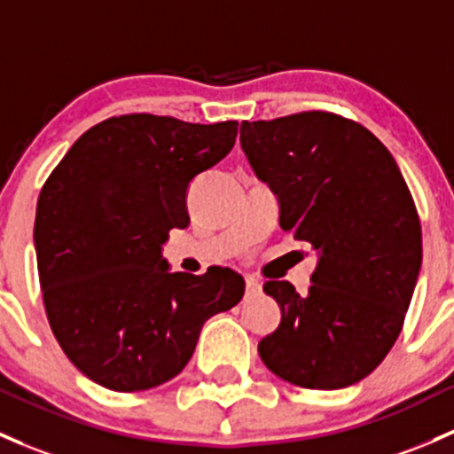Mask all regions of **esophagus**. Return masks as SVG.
I'll list each match as a JSON object with an SVG mask.
<instances>
[{"label":"esophagus","instance_id":"34e87169","mask_svg":"<svg viewBox=\"0 0 454 454\" xmlns=\"http://www.w3.org/2000/svg\"><path fill=\"white\" fill-rule=\"evenodd\" d=\"M246 287H247V291H250V294H256V291H261V283L256 278H252V276H247Z\"/></svg>","mask_w":454,"mask_h":454}]
</instances>
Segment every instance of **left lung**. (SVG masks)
Here are the masks:
<instances>
[{
    "label": "left lung",
    "instance_id": "left-lung-1",
    "mask_svg": "<svg viewBox=\"0 0 454 454\" xmlns=\"http://www.w3.org/2000/svg\"><path fill=\"white\" fill-rule=\"evenodd\" d=\"M241 147L276 191L280 228L317 252L309 294L267 280L280 326L259 341L263 364L287 383L341 389L387 356L422 265L416 202L394 156L367 128L307 111L243 121Z\"/></svg>",
    "mask_w": 454,
    "mask_h": 454
}]
</instances>
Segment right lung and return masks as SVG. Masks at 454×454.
I'll return each mask as SVG.
<instances>
[{"label":"right lung","mask_w":454,"mask_h":454,"mask_svg":"<svg viewBox=\"0 0 454 454\" xmlns=\"http://www.w3.org/2000/svg\"><path fill=\"white\" fill-rule=\"evenodd\" d=\"M237 121L111 117L71 145L36 204L35 247L47 319L93 383L141 391L183 372L204 322L243 298V276L169 271L160 246L187 228V187L232 150Z\"/></svg>","instance_id":"add662e5"}]
</instances>
